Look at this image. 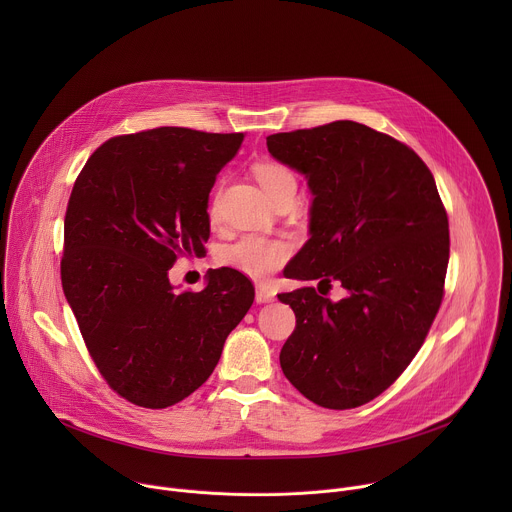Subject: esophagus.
<instances>
[{
    "label": "esophagus",
    "mask_w": 512,
    "mask_h": 512,
    "mask_svg": "<svg viewBox=\"0 0 512 512\" xmlns=\"http://www.w3.org/2000/svg\"><path fill=\"white\" fill-rule=\"evenodd\" d=\"M255 300L259 304H267V302H273L275 300V291L271 287H265V285H259L257 287V294H255Z\"/></svg>",
    "instance_id": "esophagus-1"
}]
</instances>
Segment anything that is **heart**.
Returning a JSON list of instances; mask_svg holds the SVG:
<instances>
[{
  "instance_id": "heart-1",
  "label": "heart",
  "mask_w": 512,
  "mask_h": 512,
  "mask_svg": "<svg viewBox=\"0 0 512 512\" xmlns=\"http://www.w3.org/2000/svg\"><path fill=\"white\" fill-rule=\"evenodd\" d=\"M253 172L257 182L269 194V198L281 188L296 184L294 172L277 162H261L253 168ZM216 204H218V192H214L210 198L208 210L212 216L216 214ZM289 253H291V245L283 239L245 235L237 243L225 247L221 255H218V261L249 277H265L275 269H279L287 261Z\"/></svg>"
}]
</instances>
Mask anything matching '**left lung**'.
<instances>
[{
  "instance_id": "obj_1",
  "label": "left lung",
  "mask_w": 512,
  "mask_h": 512,
  "mask_svg": "<svg viewBox=\"0 0 512 512\" xmlns=\"http://www.w3.org/2000/svg\"><path fill=\"white\" fill-rule=\"evenodd\" d=\"M269 154L306 176L310 239L289 279L340 281L332 302L314 287L279 294L296 314L281 348L287 381L326 409L379 397L409 367L444 298L448 214L423 160L356 121L273 133Z\"/></svg>"
}]
</instances>
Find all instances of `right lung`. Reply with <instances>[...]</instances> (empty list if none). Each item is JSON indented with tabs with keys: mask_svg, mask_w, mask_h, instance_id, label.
Returning <instances> with one entry per match:
<instances>
[{
	"mask_svg": "<svg viewBox=\"0 0 512 512\" xmlns=\"http://www.w3.org/2000/svg\"><path fill=\"white\" fill-rule=\"evenodd\" d=\"M243 133L158 127L105 141L81 170L64 216L60 277L91 358L123 399L164 409L214 371L255 287L235 269L176 294L168 271L200 255L208 194Z\"/></svg>",
	"mask_w": 512,
	"mask_h": 512,
	"instance_id": "1",
	"label": "right lung"
}]
</instances>
